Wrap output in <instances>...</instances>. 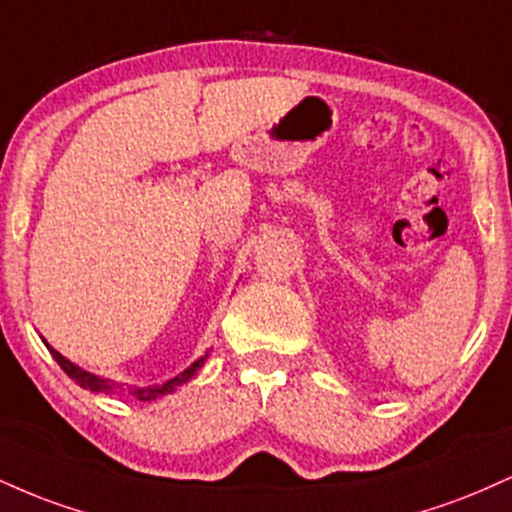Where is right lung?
Wrapping results in <instances>:
<instances>
[{"label":"right lung","mask_w":512,"mask_h":512,"mask_svg":"<svg viewBox=\"0 0 512 512\" xmlns=\"http://www.w3.org/2000/svg\"><path fill=\"white\" fill-rule=\"evenodd\" d=\"M45 344H48V342H45ZM48 349H50L52 358H55V361L60 363V368L64 370V373H67L72 380H76V383L84 387V390H91V392H113L115 387H120V385H115L113 380L98 378V375H93V373H88V370H84V368L74 366V363L69 361V358H64V356L60 354V351L52 349L50 344H48ZM204 361H207V354H204L202 358H197V361L192 363V366L187 368V370H182L180 375H175V378H170L168 383H163V385H149V387H132V390H129V392H132V395L137 397V399H142V402H154V399H158V397L170 395V392H173L178 385L187 383V380H190L192 375H195L197 370L204 366Z\"/></svg>","instance_id":"obj_1"}]
</instances>
